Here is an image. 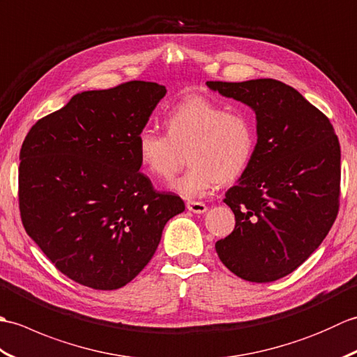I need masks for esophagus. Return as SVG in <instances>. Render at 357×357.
<instances>
[{"instance_id": "esophagus-1", "label": "esophagus", "mask_w": 357, "mask_h": 357, "mask_svg": "<svg viewBox=\"0 0 357 357\" xmlns=\"http://www.w3.org/2000/svg\"><path fill=\"white\" fill-rule=\"evenodd\" d=\"M185 206H187V210L193 211V213H204V211H207L206 204L199 201H187Z\"/></svg>"}]
</instances>
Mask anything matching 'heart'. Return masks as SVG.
<instances>
[{
  "label": "heart",
  "mask_w": 357,
  "mask_h": 357,
  "mask_svg": "<svg viewBox=\"0 0 357 357\" xmlns=\"http://www.w3.org/2000/svg\"><path fill=\"white\" fill-rule=\"evenodd\" d=\"M164 127L165 135L150 128L136 135V155L150 178L164 181L176 173L185 151L187 170L172 184L184 198H198L216 183L239 178L256 150L253 118L204 96L174 105Z\"/></svg>",
  "instance_id": "heart-1"
}]
</instances>
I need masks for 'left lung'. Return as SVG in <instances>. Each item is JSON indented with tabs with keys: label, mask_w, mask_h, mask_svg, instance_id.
Instances as JSON below:
<instances>
[{
	"label": "left lung",
	"mask_w": 357,
	"mask_h": 357,
	"mask_svg": "<svg viewBox=\"0 0 357 357\" xmlns=\"http://www.w3.org/2000/svg\"><path fill=\"white\" fill-rule=\"evenodd\" d=\"M256 113L255 155L225 193L236 224L219 259L250 282H273L305 262L339 211L340 146L330 119L276 79L207 81Z\"/></svg>",
	"instance_id": "left-lung-1"
}]
</instances>
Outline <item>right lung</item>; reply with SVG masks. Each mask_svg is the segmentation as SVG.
<instances>
[{
    "label": "right lung",
    "instance_id": "obj_1",
    "mask_svg": "<svg viewBox=\"0 0 357 357\" xmlns=\"http://www.w3.org/2000/svg\"><path fill=\"white\" fill-rule=\"evenodd\" d=\"M128 81L75 95L36 121L20 151L18 199L27 234L55 267L95 290H116L150 262L184 201L141 173L138 135L165 95Z\"/></svg>",
    "mask_w": 357,
    "mask_h": 357
}]
</instances>
